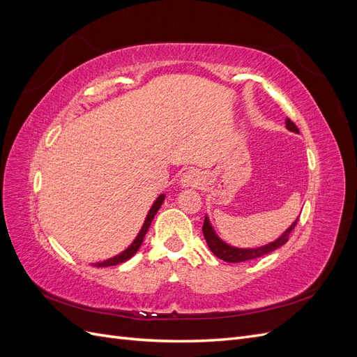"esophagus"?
<instances>
[{
	"label": "esophagus",
	"instance_id": "obj_1",
	"mask_svg": "<svg viewBox=\"0 0 357 357\" xmlns=\"http://www.w3.org/2000/svg\"><path fill=\"white\" fill-rule=\"evenodd\" d=\"M202 183V176L198 169H189L181 177V185L185 188H198Z\"/></svg>",
	"mask_w": 357,
	"mask_h": 357
}]
</instances>
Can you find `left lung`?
I'll return each mask as SVG.
<instances>
[{
  "instance_id": "8db88e82",
  "label": "left lung",
  "mask_w": 357,
  "mask_h": 357,
  "mask_svg": "<svg viewBox=\"0 0 357 357\" xmlns=\"http://www.w3.org/2000/svg\"><path fill=\"white\" fill-rule=\"evenodd\" d=\"M286 126L287 129H290V131L294 132H299V129L296 128V125L290 121V119H287L286 121ZM296 222L298 219L290 225V228L280 236L278 240H275L274 243L268 244V245H264V247H259V248H235V247H231L228 244H225L218 235L214 234L211 225L208 222V219L205 218L204 220V225H202V234H204V238L205 241H207L210 250L218 256L219 259H222V261L225 262H244V261H250V259H256V257H261V256H265L268 253L274 252L275 248L282 247L283 244H286L289 241V235L290 232L294 231V228L296 226Z\"/></svg>"
}]
</instances>
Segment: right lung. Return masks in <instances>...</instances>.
<instances>
[{"label": "right lung", "mask_w": 357, "mask_h": 357, "mask_svg": "<svg viewBox=\"0 0 357 357\" xmlns=\"http://www.w3.org/2000/svg\"><path fill=\"white\" fill-rule=\"evenodd\" d=\"M164 198H165V195H160V197L155 201L153 207L150 208V211H149V214H147V218H146V222H144V225H143V228H142V231H139V234H138L137 238L134 240V243H132L131 245H129V247L126 248V250L122 252L121 255H117V256L109 259V261H104V262H101V264H96V266H113V265H119V264H122V262L128 261V259H131V257L137 253V250L139 248V245H142V243H143V240H144V236H146V234H147V231H149V228H150V223H152V220H153V218H155V214H156L158 210L160 208L162 202H164Z\"/></svg>", "instance_id": "right-lung-1"}]
</instances>
